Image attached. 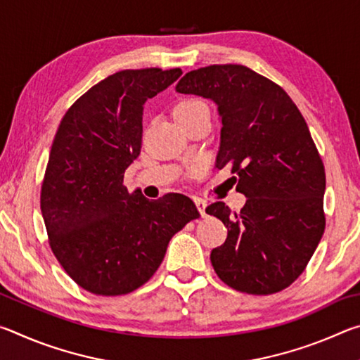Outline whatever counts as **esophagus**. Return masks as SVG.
<instances>
[{"label": "esophagus", "instance_id": "34e87169", "mask_svg": "<svg viewBox=\"0 0 360 360\" xmlns=\"http://www.w3.org/2000/svg\"><path fill=\"white\" fill-rule=\"evenodd\" d=\"M195 205H197V210L200 211V214L203 217L206 216V202L202 198H195Z\"/></svg>", "mask_w": 360, "mask_h": 360}]
</instances>
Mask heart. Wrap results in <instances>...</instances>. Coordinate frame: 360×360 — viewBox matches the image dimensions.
Returning a JSON list of instances; mask_svg holds the SVG:
<instances>
[{"mask_svg": "<svg viewBox=\"0 0 360 360\" xmlns=\"http://www.w3.org/2000/svg\"><path fill=\"white\" fill-rule=\"evenodd\" d=\"M205 108H208V106H206V103L202 101V100H198V98L182 100L174 108V117L176 119L187 117V115L193 114L195 111H198V109H205Z\"/></svg>", "mask_w": 360, "mask_h": 360, "instance_id": "b5f03b06", "label": "heart"}]
</instances>
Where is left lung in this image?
I'll list each match as a JSON object with an SVG mask.
<instances>
[{
    "label": "left lung",
    "instance_id": "1",
    "mask_svg": "<svg viewBox=\"0 0 360 360\" xmlns=\"http://www.w3.org/2000/svg\"><path fill=\"white\" fill-rule=\"evenodd\" d=\"M217 105L221 148L216 168L230 167L240 212L224 202L206 208L227 227L211 264L231 289L254 295L283 290L307 268L326 229L324 163L295 103L270 79L243 65L193 70L176 85Z\"/></svg>",
    "mask_w": 360,
    "mask_h": 360
}]
</instances>
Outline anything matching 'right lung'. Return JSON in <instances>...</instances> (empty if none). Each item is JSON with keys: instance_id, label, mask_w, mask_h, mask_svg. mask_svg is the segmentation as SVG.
Instances as JSON below:
<instances>
[{"instance_id": "obj_1", "label": "right lung", "mask_w": 360, "mask_h": 360, "mask_svg": "<svg viewBox=\"0 0 360 360\" xmlns=\"http://www.w3.org/2000/svg\"><path fill=\"white\" fill-rule=\"evenodd\" d=\"M179 68L124 70L76 100L60 122L41 187L49 245L75 283L96 295L141 288L169 240L198 219L186 195L129 193L124 173L141 152L143 109Z\"/></svg>"}]
</instances>
